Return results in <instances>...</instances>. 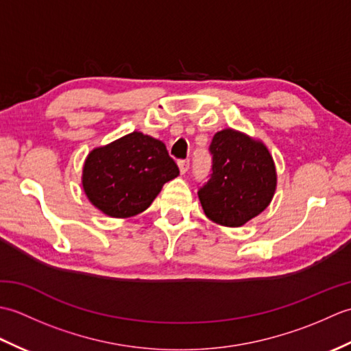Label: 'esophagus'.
Listing matches in <instances>:
<instances>
[{
	"label": "esophagus",
	"mask_w": 351,
	"mask_h": 351,
	"mask_svg": "<svg viewBox=\"0 0 351 351\" xmlns=\"http://www.w3.org/2000/svg\"><path fill=\"white\" fill-rule=\"evenodd\" d=\"M178 166H180L181 173L184 175V173H187L189 169H190V161L189 160H181V161H178Z\"/></svg>",
	"instance_id": "34e87169"
}]
</instances>
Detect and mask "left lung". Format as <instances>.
Instances as JSON below:
<instances>
[{
	"mask_svg": "<svg viewBox=\"0 0 351 351\" xmlns=\"http://www.w3.org/2000/svg\"><path fill=\"white\" fill-rule=\"evenodd\" d=\"M213 173L197 195L205 215L221 226H243L270 205L278 184L273 156L263 141L235 130L214 134Z\"/></svg>",
	"mask_w": 351,
	"mask_h": 351,
	"instance_id": "left-lung-1",
	"label": "left lung"
}]
</instances>
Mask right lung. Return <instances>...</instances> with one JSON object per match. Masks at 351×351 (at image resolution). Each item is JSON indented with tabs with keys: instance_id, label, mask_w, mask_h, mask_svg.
Masks as SVG:
<instances>
[{
	"instance_id": "1",
	"label": "right lung",
	"mask_w": 351,
	"mask_h": 351,
	"mask_svg": "<svg viewBox=\"0 0 351 351\" xmlns=\"http://www.w3.org/2000/svg\"><path fill=\"white\" fill-rule=\"evenodd\" d=\"M178 175L166 145L134 131L87 155L83 189L99 211L126 219L147 210L162 185Z\"/></svg>"
}]
</instances>
